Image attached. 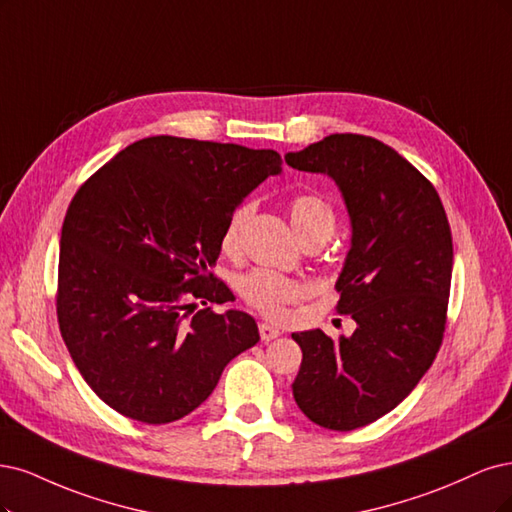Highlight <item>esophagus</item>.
<instances>
[{
  "label": "esophagus",
  "mask_w": 512,
  "mask_h": 512,
  "mask_svg": "<svg viewBox=\"0 0 512 512\" xmlns=\"http://www.w3.org/2000/svg\"><path fill=\"white\" fill-rule=\"evenodd\" d=\"M259 334H261L263 342H272V340H276L280 336L278 329L274 325H270V323H259Z\"/></svg>",
  "instance_id": "34e87169"
}]
</instances>
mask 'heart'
<instances>
[{
	"label": "heart",
	"instance_id": "heart-1",
	"mask_svg": "<svg viewBox=\"0 0 512 512\" xmlns=\"http://www.w3.org/2000/svg\"><path fill=\"white\" fill-rule=\"evenodd\" d=\"M249 214H251V204H242L232 212V217L227 219L223 238H221L223 251L236 249L240 232L246 219H249ZM289 219L298 236L315 232V229H327V232H332L334 229L332 206H329L323 197L312 195V193H302L293 197L289 202ZM240 293L244 295L246 302L255 306L257 310H261L263 315L280 317L287 304H293L300 298H304L306 287L298 283V280L287 278L283 274L255 270L240 280Z\"/></svg>",
	"mask_w": 512,
	"mask_h": 512
}]
</instances>
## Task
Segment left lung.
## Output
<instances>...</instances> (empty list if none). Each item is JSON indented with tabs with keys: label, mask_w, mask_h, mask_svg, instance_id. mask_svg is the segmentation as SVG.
<instances>
[{
	"label": "left lung",
	"mask_w": 512,
	"mask_h": 512,
	"mask_svg": "<svg viewBox=\"0 0 512 512\" xmlns=\"http://www.w3.org/2000/svg\"><path fill=\"white\" fill-rule=\"evenodd\" d=\"M285 161L332 178L351 219L336 289L338 312L353 317L355 332L338 340L319 327L291 334L302 349L295 404L325 430L351 432L398 406L436 359L453 272L451 227L430 180L374 138L332 134Z\"/></svg>",
	"instance_id": "obj_1"
}]
</instances>
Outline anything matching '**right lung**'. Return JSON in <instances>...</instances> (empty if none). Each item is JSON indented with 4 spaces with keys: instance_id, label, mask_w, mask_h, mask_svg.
Masks as SVG:
<instances>
[{
    "instance_id": "1",
    "label": "right lung",
    "mask_w": 512,
    "mask_h": 512,
    "mask_svg": "<svg viewBox=\"0 0 512 512\" xmlns=\"http://www.w3.org/2000/svg\"><path fill=\"white\" fill-rule=\"evenodd\" d=\"M280 172L270 148L153 136L74 195L61 227L59 329L87 385L123 417H187L259 342L251 315L210 310L232 300L210 268L232 212Z\"/></svg>"
}]
</instances>
